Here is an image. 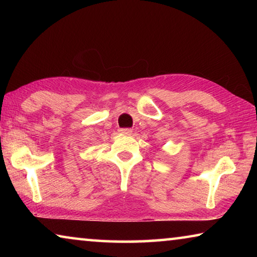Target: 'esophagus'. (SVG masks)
Instances as JSON below:
<instances>
[{"instance_id":"34e87169","label":"esophagus","mask_w":257,"mask_h":257,"mask_svg":"<svg viewBox=\"0 0 257 257\" xmlns=\"http://www.w3.org/2000/svg\"><path fill=\"white\" fill-rule=\"evenodd\" d=\"M119 132H120L121 134H123V135H132L133 130L129 129V128H122V129H120Z\"/></svg>"}]
</instances>
